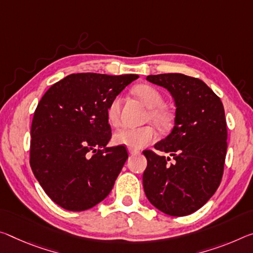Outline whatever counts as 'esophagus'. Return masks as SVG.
I'll return each instance as SVG.
<instances>
[{
  "label": "esophagus",
  "instance_id": "1",
  "mask_svg": "<svg viewBox=\"0 0 253 253\" xmlns=\"http://www.w3.org/2000/svg\"><path fill=\"white\" fill-rule=\"evenodd\" d=\"M139 153V151L138 150H135V148H128V154L129 155H136V154H138Z\"/></svg>",
  "mask_w": 253,
  "mask_h": 253
}]
</instances>
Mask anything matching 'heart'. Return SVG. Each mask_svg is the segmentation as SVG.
<instances>
[{
  "label": "heart",
  "mask_w": 253,
  "mask_h": 253,
  "mask_svg": "<svg viewBox=\"0 0 253 253\" xmlns=\"http://www.w3.org/2000/svg\"><path fill=\"white\" fill-rule=\"evenodd\" d=\"M134 93L147 108H150L148 117L156 126L166 128L170 124V115L161 108L164 103L162 94L158 89L148 84H141L134 89ZM120 111V98L115 97L107 108V118L111 125H117ZM156 133L153 127L143 126L137 128H122L114 136L117 145L130 148H142L154 142Z\"/></svg>",
  "instance_id": "1"
}]
</instances>
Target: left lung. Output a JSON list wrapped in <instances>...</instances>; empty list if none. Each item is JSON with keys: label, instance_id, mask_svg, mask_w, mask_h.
I'll return each mask as SVG.
<instances>
[{"label": "left lung", "instance_id": "1", "mask_svg": "<svg viewBox=\"0 0 253 253\" xmlns=\"http://www.w3.org/2000/svg\"><path fill=\"white\" fill-rule=\"evenodd\" d=\"M146 80L170 92L175 117L170 134L154 145L169 156L143 152L144 191L163 213L189 215L205 205L222 180L227 150L223 103L206 83L191 76L168 73ZM171 158L173 164L169 163Z\"/></svg>", "mask_w": 253, "mask_h": 253}]
</instances>
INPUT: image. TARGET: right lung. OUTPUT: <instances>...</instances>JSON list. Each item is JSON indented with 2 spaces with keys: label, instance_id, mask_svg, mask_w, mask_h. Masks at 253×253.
Segmentation results:
<instances>
[{
  "label": "right lung",
  "instance_id": "obj_1",
  "mask_svg": "<svg viewBox=\"0 0 253 253\" xmlns=\"http://www.w3.org/2000/svg\"><path fill=\"white\" fill-rule=\"evenodd\" d=\"M136 79L71 74L39 101L31 125L30 166L42 189L64 210H89L114 187L128 153L123 145L107 146V108Z\"/></svg>",
  "mask_w": 253,
  "mask_h": 253
}]
</instances>
